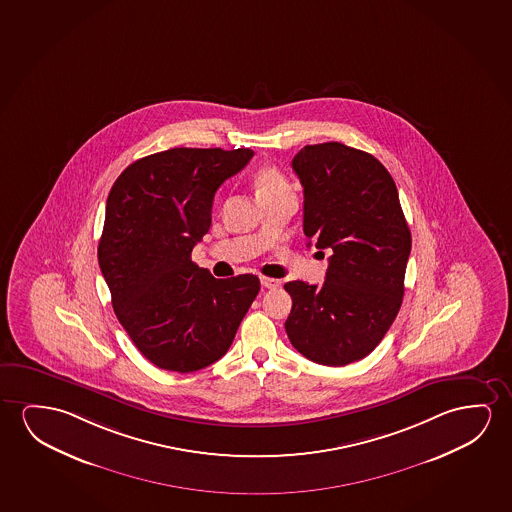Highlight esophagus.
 Returning <instances> with one entry per match:
<instances>
[{
  "mask_svg": "<svg viewBox=\"0 0 512 512\" xmlns=\"http://www.w3.org/2000/svg\"><path fill=\"white\" fill-rule=\"evenodd\" d=\"M260 285L264 287V289H278L282 282L280 280H275V278H266V276H262L260 278Z\"/></svg>",
  "mask_w": 512,
  "mask_h": 512,
  "instance_id": "34e87169",
  "label": "esophagus"
}]
</instances>
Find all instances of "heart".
<instances>
[{
  "mask_svg": "<svg viewBox=\"0 0 512 512\" xmlns=\"http://www.w3.org/2000/svg\"><path fill=\"white\" fill-rule=\"evenodd\" d=\"M253 186H255L259 200L275 197L280 193L292 192V186L287 178L275 167H260L253 176Z\"/></svg>",
  "mask_w": 512,
  "mask_h": 512,
  "instance_id": "heart-1",
  "label": "heart"
}]
</instances>
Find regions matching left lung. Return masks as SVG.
I'll list each match as a JSON object with an SVG mask.
<instances>
[{
	"label": "left lung",
	"mask_w": 512,
	"mask_h": 512,
	"mask_svg": "<svg viewBox=\"0 0 512 512\" xmlns=\"http://www.w3.org/2000/svg\"><path fill=\"white\" fill-rule=\"evenodd\" d=\"M292 169L303 185L304 236L333 255L320 287L285 283V331L313 363L345 366L368 356L400 312L412 236L391 174L370 153L313 144Z\"/></svg>",
	"instance_id": "left-lung-1"
}]
</instances>
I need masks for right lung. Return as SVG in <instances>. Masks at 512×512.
<instances>
[{
	"label": "right lung",
	"instance_id": "1",
	"mask_svg": "<svg viewBox=\"0 0 512 512\" xmlns=\"http://www.w3.org/2000/svg\"><path fill=\"white\" fill-rule=\"evenodd\" d=\"M252 149L174 148L128 165L105 206L98 264L112 308L142 356L162 370H202L232 345L260 290L255 275L218 280L192 260L215 193Z\"/></svg>",
	"mask_w": 512,
	"mask_h": 512
}]
</instances>
